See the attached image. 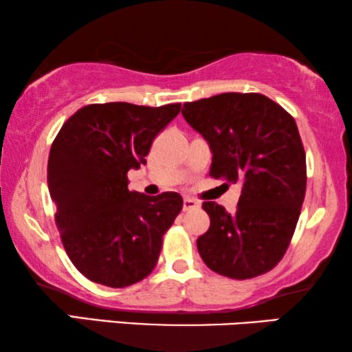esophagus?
Masks as SVG:
<instances>
[{"instance_id":"34e87169","label":"esophagus","mask_w":352,"mask_h":352,"mask_svg":"<svg viewBox=\"0 0 352 352\" xmlns=\"http://www.w3.org/2000/svg\"><path fill=\"white\" fill-rule=\"evenodd\" d=\"M199 206H200L199 201L194 200V199H190V197H186V199H184V206H182V208H184V211H190V210L199 208Z\"/></svg>"}]
</instances>
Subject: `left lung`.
I'll list each match as a JSON object with an SVG mask.
<instances>
[{"instance_id":"1","label":"left lung","mask_w":352,"mask_h":352,"mask_svg":"<svg viewBox=\"0 0 352 352\" xmlns=\"http://www.w3.org/2000/svg\"><path fill=\"white\" fill-rule=\"evenodd\" d=\"M182 117L210 144V175L240 182L232 213L204 201L210 228L197 239L204 263L247 280L280 263L306 194V152L295 118L258 93H223L186 102Z\"/></svg>"}]
</instances>
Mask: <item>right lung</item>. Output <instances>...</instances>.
Here are the masks:
<instances>
[{"mask_svg":"<svg viewBox=\"0 0 352 352\" xmlns=\"http://www.w3.org/2000/svg\"><path fill=\"white\" fill-rule=\"evenodd\" d=\"M181 104H89L62 124L47 160L56 226L74 266L91 282L124 288L146 278L182 197L128 189V171L146 165L153 139Z\"/></svg>","mask_w":352,"mask_h":352,"instance_id":"right-lung-1","label":"right lung"}]
</instances>
